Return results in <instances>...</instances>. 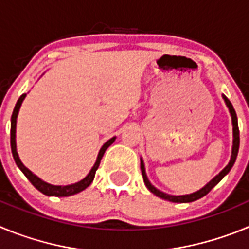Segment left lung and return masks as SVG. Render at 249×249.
<instances>
[{
  "mask_svg": "<svg viewBox=\"0 0 249 249\" xmlns=\"http://www.w3.org/2000/svg\"><path fill=\"white\" fill-rule=\"evenodd\" d=\"M223 98H224V101H226V105H227V107H228V108H230L231 116H232L233 137H234V140H233L232 157H231L230 163L227 164V167H226V168H224L223 171H222V172L219 173V175L215 176V177L213 178V179L210 182V183L206 184V186H204L203 188H202V190L197 191V192L192 193V195L169 196V195H166V193H163V192H160V191H158L157 188H155V187H153L151 183H149L148 178H147V176H146V172H144L143 162H142V160H141V171H142V176H143L144 184H146L147 188H148V190L151 191V192L153 193V195H156V196H157V197H160V198L166 199V201L176 202V203H188V202L197 201V199H199V198H202V197H204V196H206L207 193H208L211 190H212V188L215 186V184H217L219 181H221V179L224 177V176H226L228 172H230L231 168H232L233 164H234V162H236L237 155H238V149H239V129H238V121H237V114H236V111H234V108H233L232 103H231V101L228 100V98L226 97V96H223Z\"/></svg>",
  "mask_w": 249,
  "mask_h": 249,
  "instance_id": "8db88e82",
  "label": "left lung"
}]
</instances>
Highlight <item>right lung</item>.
I'll use <instances>...</instances> for the list:
<instances>
[{"label": "right lung", "instance_id": "right-lung-1", "mask_svg": "<svg viewBox=\"0 0 249 249\" xmlns=\"http://www.w3.org/2000/svg\"><path fill=\"white\" fill-rule=\"evenodd\" d=\"M25 97H26V94H22L21 97L18 98L16 106H15V108H13L12 117H11V151H12L13 160H15V162H16L17 167H18L22 172H23V175L27 177L28 181L34 184V186L36 187L39 192L43 193V195H46V196H54V197H68V196L76 195V193L86 190V188H87V187L92 183V181H93L94 175H96V171H97L98 166H100L101 160H102L103 155H105L106 149L108 148V147L113 143L114 137L111 138L109 141H107V142L103 144L102 148H101V151H100V153H98L97 160H96L94 166L92 167L91 172L86 176L82 181L77 182V183H74V184H70V186H52V184L46 183V182L41 181L38 177H36L34 173L31 172L30 169H27L25 166H23V164H22V162L19 160L18 155H17V151H16V120H17V114H18V111H19V107H21V103Z\"/></svg>", "mask_w": 249, "mask_h": 249}]
</instances>
